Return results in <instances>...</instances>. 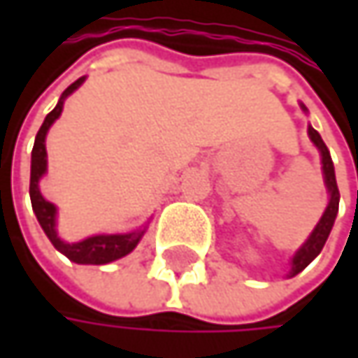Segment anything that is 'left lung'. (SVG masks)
I'll return each instance as SVG.
<instances>
[{
  "mask_svg": "<svg viewBox=\"0 0 358 358\" xmlns=\"http://www.w3.org/2000/svg\"><path fill=\"white\" fill-rule=\"evenodd\" d=\"M301 109L307 113L309 109L301 103ZM309 132V138L311 143L317 147L320 155H322V170H323V182H325V188H327V194H329V201H327V207L323 211L322 220L317 222V226L313 228V232L309 234V238L301 245V249L296 250L290 259V269L286 273V278H294L296 273H301L320 252H322L323 245L334 228V222H336V215H338V203H340V192H338V184H336V172H334V164H331V157H329V151L323 143L322 134L309 124L307 128Z\"/></svg>",
  "mask_w": 358,
  "mask_h": 358,
  "instance_id": "obj_1",
  "label": "left lung"
}]
</instances>
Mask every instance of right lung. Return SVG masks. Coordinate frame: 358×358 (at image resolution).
I'll use <instances>...</instances> for the list:
<instances>
[{
    "label": "right lung",
    "instance_id": "obj_1",
    "mask_svg": "<svg viewBox=\"0 0 358 358\" xmlns=\"http://www.w3.org/2000/svg\"><path fill=\"white\" fill-rule=\"evenodd\" d=\"M85 78L87 76L78 78L76 83H72L62 93L57 106L47 113L45 122L41 124V128L36 132L35 147H33V155H31V203H33V211H35L43 232L47 234L51 245L62 255H66L70 261L80 263V265H106V263H111L115 259L126 257L128 252L136 249V245L141 243L147 226L136 228L132 232H124V234H93V236L85 238V241H78V243H66L57 234V207L53 203H49L41 194V188H38V182L47 174V149H45L47 132L53 126V122L62 115L64 101L85 83Z\"/></svg>",
    "mask_w": 358,
    "mask_h": 358
}]
</instances>
